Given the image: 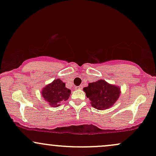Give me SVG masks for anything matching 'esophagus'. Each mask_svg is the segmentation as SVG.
<instances>
[{
  "instance_id": "obj_1",
  "label": "esophagus",
  "mask_w": 156,
  "mask_h": 156,
  "mask_svg": "<svg viewBox=\"0 0 156 156\" xmlns=\"http://www.w3.org/2000/svg\"><path fill=\"white\" fill-rule=\"evenodd\" d=\"M82 88H83V86L82 85H80V86H79V87H76V90H82Z\"/></svg>"
}]
</instances>
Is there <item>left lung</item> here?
I'll return each mask as SVG.
<instances>
[{
    "mask_svg": "<svg viewBox=\"0 0 156 156\" xmlns=\"http://www.w3.org/2000/svg\"><path fill=\"white\" fill-rule=\"evenodd\" d=\"M83 90L87 98L90 99L92 106L100 110L112 107L120 95L119 87L108 84L102 80L89 83L88 87L83 88Z\"/></svg>",
    "mask_w": 156,
    "mask_h": 156,
    "instance_id": "obj_1",
    "label": "left lung"
}]
</instances>
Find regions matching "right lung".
<instances>
[{
  "label": "right lung",
  "instance_id": "1",
  "mask_svg": "<svg viewBox=\"0 0 156 156\" xmlns=\"http://www.w3.org/2000/svg\"><path fill=\"white\" fill-rule=\"evenodd\" d=\"M70 94L71 90L66 87L65 84L59 79L47 84L41 91L42 97L51 107L59 106L61 102L68 100Z\"/></svg>",
  "mask_w": 156,
  "mask_h": 156
}]
</instances>
